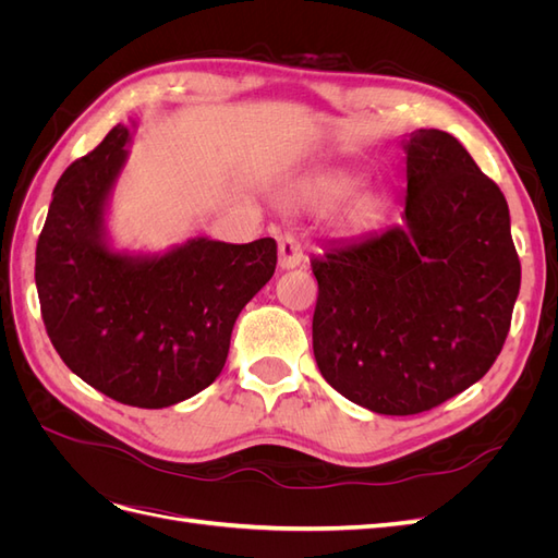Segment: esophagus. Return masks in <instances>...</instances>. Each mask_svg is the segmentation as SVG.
Returning a JSON list of instances; mask_svg holds the SVG:
<instances>
[{
  "label": "esophagus",
  "instance_id": "34e87169",
  "mask_svg": "<svg viewBox=\"0 0 558 558\" xmlns=\"http://www.w3.org/2000/svg\"><path fill=\"white\" fill-rule=\"evenodd\" d=\"M302 260H305V253H302V246L293 238V234L291 232L279 234V267L281 269H293Z\"/></svg>",
  "mask_w": 558,
  "mask_h": 558
}]
</instances>
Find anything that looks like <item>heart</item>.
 Returning a JSON list of instances; mask_svg holds the SVG:
<instances>
[{"mask_svg": "<svg viewBox=\"0 0 558 558\" xmlns=\"http://www.w3.org/2000/svg\"><path fill=\"white\" fill-rule=\"evenodd\" d=\"M356 183L359 181L349 174L318 177L302 183L295 197L300 202H305V205L324 209V207L337 205V202H342L353 189H356ZM379 209H381V197L377 193L365 191V193H359L356 197H351L344 218L349 226H365L367 221H373V218L379 214Z\"/></svg>", "mask_w": 558, "mask_h": 558, "instance_id": "heart-1", "label": "heart"}]
</instances>
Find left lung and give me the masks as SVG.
Returning a JSON list of instances; mask_svg holds the SVG:
<instances>
[{
  "label": "left lung",
  "instance_id": "left-lung-1",
  "mask_svg": "<svg viewBox=\"0 0 558 558\" xmlns=\"http://www.w3.org/2000/svg\"><path fill=\"white\" fill-rule=\"evenodd\" d=\"M402 150V221L312 260L320 375L391 416L433 410L488 373L521 283L508 202L461 142L416 130Z\"/></svg>",
  "mask_w": 558,
  "mask_h": 558
}]
</instances>
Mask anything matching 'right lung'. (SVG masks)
<instances>
[{
    "label": "right lung",
    "instance_id": "add662e5",
    "mask_svg": "<svg viewBox=\"0 0 558 558\" xmlns=\"http://www.w3.org/2000/svg\"><path fill=\"white\" fill-rule=\"evenodd\" d=\"M134 128L118 123L60 177L35 279L64 365L118 402L160 410L221 375L234 320L275 275L277 242L193 238L160 253L116 248L107 216Z\"/></svg>",
    "mask_w": 558,
    "mask_h": 558
}]
</instances>
